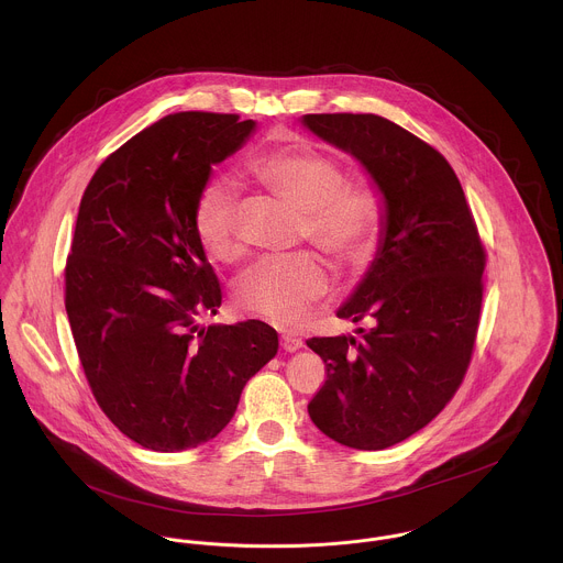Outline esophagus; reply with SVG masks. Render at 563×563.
<instances>
[{
    "mask_svg": "<svg viewBox=\"0 0 563 563\" xmlns=\"http://www.w3.org/2000/svg\"><path fill=\"white\" fill-rule=\"evenodd\" d=\"M301 346H303V340H301V338H297V335H292V333H284V335H282V349H284V351L295 353V351H299Z\"/></svg>",
    "mask_w": 563,
    "mask_h": 563,
    "instance_id": "obj_1",
    "label": "esophagus"
}]
</instances>
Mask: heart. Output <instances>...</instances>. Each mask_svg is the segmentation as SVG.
Wrapping results in <instances>:
<instances>
[{
    "mask_svg": "<svg viewBox=\"0 0 563 563\" xmlns=\"http://www.w3.org/2000/svg\"><path fill=\"white\" fill-rule=\"evenodd\" d=\"M253 177L279 201L301 212L299 234L338 268L362 266L384 225V199L368 181H346L333 158L312 150H279L251 164ZM195 236L219 264L246 257L239 195L228 181H208L195 201ZM329 295L321 262L301 253L264 262L239 286L246 314L277 327H295Z\"/></svg>",
    "mask_w": 563,
    "mask_h": 563,
    "instance_id": "heart-1",
    "label": "heart"
}]
</instances>
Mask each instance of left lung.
Returning a JSON list of instances; mask_svg holds the SVG:
<instances>
[{
	"label": "left lung",
	"mask_w": 563,
	"mask_h": 563,
	"mask_svg": "<svg viewBox=\"0 0 563 563\" xmlns=\"http://www.w3.org/2000/svg\"><path fill=\"white\" fill-rule=\"evenodd\" d=\"M303 123L362 162L386 199V236L338 319L362 338H310L324 384L308 405L331 440L395 446L460 390L482 319L483 246L446 158L379 114H306Z\"/></svg>",
	"instance_id": "8db88e82"
}]
</instances>
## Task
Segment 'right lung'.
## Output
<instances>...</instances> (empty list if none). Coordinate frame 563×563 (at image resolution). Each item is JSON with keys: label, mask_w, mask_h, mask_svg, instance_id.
I'll use <instances>...</instances> for the list:
<instances>
[{"label": "right lung", "mask_w": 563, "mask_h": 563, "mask_svg": "<svg viewBox=\"0 0 563 563\" xmlns=\"http://www.w3.org/2000/svg\"><path fill=\"white\" fill-rule=\"evenodd\" d=\"M253 125L239 114H168L101 162L81 195L67 317L95 401L150 451L217 438L279 346L262 321L199 327L223 295L195 236V201Z\"/></svg>", "instance_id": "obj_1"}]
</instances>
